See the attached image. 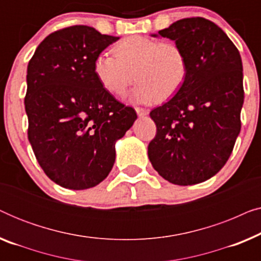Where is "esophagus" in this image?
I'll return each instance as SVG.
<instances>
[{
	"label": "esophagus",
	"instance_id": "34e87169",
	"mask_svg": "<svg viewBox=\"0 0 261 261\" xmlns=\"http://www.w3.org/2000/svg\"><path fill=\"white\" fill-rule=\"evenodd\" d=\"M135 112H137L139 116H145L148 114V110H146L144 108H135Z\"/></svg>",
	"mask_w": 261,
	"mask_h": 261
}]
</instances>
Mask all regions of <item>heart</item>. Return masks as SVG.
I'll list each match as a JSON object with an SVG mask.
<instances>
[{"label": "heart", "mask_w": 261, "mask_h": 261, "mask_svg": "<svg viewBox=\"0 0 261 261\" xmlns=\"http://www.w3.org/2000/svg\"><path fill=\"white\" fill-rule=\"evenodd\" d=\"M113 55L99 53L92 63V72L101 87L114 96H122L133 82L132 92L137 102L165 101L177 94L187 81L188 58L184 49L172 41L132 35L117 42Z\"/></svg>", "instance_id": "heart-1"}]
</instances>
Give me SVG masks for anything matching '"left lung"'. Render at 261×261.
<instances>
[{"label":"left lung","mask_w":261,"mask_h":261,"mask_svg":"<svg viewBox=\"0 0 261 261\" xmlns=\"http://www.w3.org/2000/svg\"><path fill=\"white\" fill-rule=\"evenodd\" d=\"M158 34L184 49L189 72L180 90L149 113L156 134L148 158L170 183H202L224 166L240 133L245 97L240 53L204 17L178 20Z\"/></svg>","instance_id":"left-lung-1"}]
</instances>
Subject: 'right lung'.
Masks as SVG:
<instances>
[{"label": "right lung", "instance_id": "right-lung-1", "mask_svg": "<svg viewBox=\"0 0 261 261\" xmlns=\"http://www.w3.org/2000/svg\"><path fill=\"white\" fill-rule=\"evenodd\" d=\"M116 40L83 24L66 27L46 37L28 63V140L46 176L63 188L101 183L113 169L116 140L138 117L92 72L95 57Z\"/></svg>", "mask_w": 261, "mask_h": 261}]
</instances>
